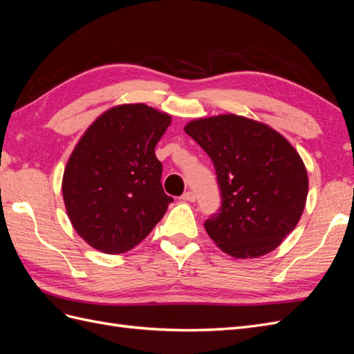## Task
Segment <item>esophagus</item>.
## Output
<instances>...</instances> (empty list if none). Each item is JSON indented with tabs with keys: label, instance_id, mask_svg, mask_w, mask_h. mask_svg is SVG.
<instances>
[{
	"label": "esophagus",
	"instance_id": "1",
	"mask_svg": "<svg viewBox=\"0 0 354 354\" xmlns=\"http://www.w3.org/2000/svg\"><path fill=\"white\" fill-rule=\"evenodd\" d=\"M180 199H181V201H186V202H195V201H196V196H195L194 192H186V194L181 195Z\"/></svg>",
	"mask_w": 354,
	"mask_h": 354
}]
</instances>
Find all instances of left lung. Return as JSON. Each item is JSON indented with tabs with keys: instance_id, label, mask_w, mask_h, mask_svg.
Wrapping results in <instances>:
<instances>
[{
	"instance_id": "obj_1",
	"label": "left lung",
	"mask_w": 354,
	"mask_h": 354,
	"mask_svg": "<svg viewBox=\"0 0 354 354\" xmlns=\"http://www.w3.org/2000/svg\"><path fill=\"white\" fill-rule=\"evenodd\" d=\"M185 131L208 153L221 207L205 223L209 238L234 259L269 254L304 211L308 177L303 159L269 125L239 115L190 121Z\"/></svg>"
}]
</instances>
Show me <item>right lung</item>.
Segmentation results:
<instances>
[{
    "label": "right lung",
    "mask_w": 354,
    "mask_h": 354,
    "mask_svg": "<svg viewBox=\"0 0 354 354\" xmlns=\"http://www.w3.org/2000/svg\"><path fill=\"white\" fill-rule=\"evenodd\" d=\"M171 116L143 103L102 113L65 167L62 194L68 217L94 250L122 254L140 243L174 199L160 185L155 146Z\"/></svg>",
    "instance_id": "right-lung-1"
}]
</instances>
